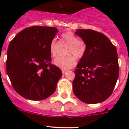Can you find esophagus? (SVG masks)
Segmentation results:
<instances>
[{
	"label": "esophagus",
	"mask_w": 129,
	"mask_h": 129,
	"mask_svg": "<svg viewBox=\"0 0 129 129\" xmlns=\"http://www.w3.org/2000/svg\"><path fill=\"white\" fill-rule=\"evenodd\" d=\"M67 70H62V74H65V73H67Z\"/></svg>",
	"instance_id": "1"
}]
</instances>
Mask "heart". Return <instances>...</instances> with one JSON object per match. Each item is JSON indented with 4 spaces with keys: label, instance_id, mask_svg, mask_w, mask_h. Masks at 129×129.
<instances>
[{
    "label": "heart",
    "instance_id": "b5f03b06",
    "mask_svg": "<svg viewBox=\"0 0 129 129\" xmlns=\"http://www.w3.org/2000/svg\"><path fill=\"white\" fill-rule=\"evenodd\" d=\"M62 39L69 46L67 48V56H60L54 60V64L59 68L63 70H68L74 67L76 64V59H81L86 53V44L83 40L78 37L71 31H67L62 34ZM57 50V42L55 39L52 40L50 44V52L52 57H55Z\"/></svg>",
    "mask_w": 129,
    "mask_h": 129
}]
</instances>
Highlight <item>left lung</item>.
<instances>
[{"mask_svg": "<svg viewBox=\"0 0 129 129\" xmlns=\"http://www.w3.org/2000/svg\"><path fill=\"white\" fill-rule=\"evenodd\" d=\"M75 34L86 43V50L74 72V93L85 103L103 102L111 95L119 76L116 46L96 31L78 29Z\"/></svg>", "mask_w": 129, "mask_h": 129, "instance_id": "8db88e82", "label": "left lung"}]
</instances>
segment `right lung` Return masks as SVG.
<instances>
[{
    "mask_svg": "<svg viewBox=\"0 0 129 129\" xmlns=\"http://www.w3.org/2000/svg\"><path fill=\"white\" fill-rule=\"evenodd\" d=\"M58 31L54 27L31 26L10 42L7 74L15 90L24 98L41 101L55 91L62 72L51 64L50 44Z\"/></svg>",
    "mask_w": 129,
    "mask_h": 129,
    "instance_id": "add662e5",
    "label": "right lung"
}]
</instances>
